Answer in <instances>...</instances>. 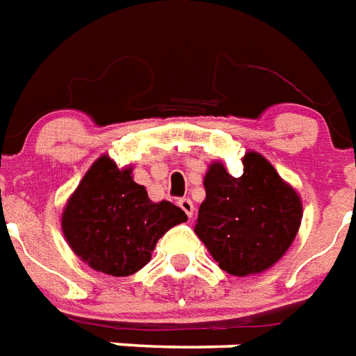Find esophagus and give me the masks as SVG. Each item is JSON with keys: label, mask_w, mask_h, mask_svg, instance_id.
I'll use <instances>...</instances> for the list:
<instances>
[{"label": "esophagus", "mask_w": 356, "mask_h": 356, "mask_svg": "<svg viewBox=\"0 0 356 356\" xmlns=\"http://www.w3.org/2000/svg\"><path fill=\"white\" fill-rule=\"evenodd\" d=\"M178 206H180L181 209L186 211L187 217H189V218L193 217V213H195V204H193L189 198H181V200H178Z\"/></svg>", "instance_id": "obj_1"}]
</instances>
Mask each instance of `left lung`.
Segmentation results:
<instances>
[{"mask_svg":"<svg viewBox=\"0 0 356 356\" xmlns=\"http://www.w3.org/2000/svg\"><path fill=\"white\" fill-rule=\"evenodd\" d=\"M243 165L235 178L222 161L209 163L195 224L218 266L237 277L272 268L294 243L303 217L298 191L264 156L248 150Z\"/></svg>","mask_w":356,"mask_h":356,"instance_id":"left-lung-1","label":"left lung"}]
</instances>
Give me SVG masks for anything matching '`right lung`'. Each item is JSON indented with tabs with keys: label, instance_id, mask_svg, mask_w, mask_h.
Masks as SVG:
<instances>
[{
	"label": "right lung",
	"instance_id": "obj_1",
	"mask_svg": "<svg viewBox=\"0 0 356 356\" xmlns=\"http://www.w3.org/2000/svg\"><path fill=\"white\" fill-rule=\"evenodd\" d=\"M186 220L175 204L150 200L134 181L132 165L118 167L102 154L65 202L60 226L70 248L90 268L124 277L143 268L156 243Z\"/></svg>",
	"mask_w": 356,
	"mask_h": 356
}]
</instances>
